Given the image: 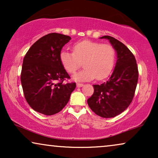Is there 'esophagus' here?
<instances>
[{
	"label": "esophagus",
	"instance_id": "1",
	"mask_svg": "<svg viewBox=\"0 0 158 158\" xmlns=\"http://www.w3.org/2000/svg\"><path fill=\"white\" fill-rule=\"evenodd\" d=\"M76 85H77V88H81V87H83V84H82V83H77Z\"/></svg>",
	"mask_w": 158,
	"mask_h": 158
}]
</instances>
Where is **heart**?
Returning a JSON list of instances; mask_svg holds the SVG:
<instances>
[{"label":"heart","instance_id":"1","mask_svg":"<svg viewBox=\"0 0 158 158\" xmlns=\"http://www.w3.org/2000/svg\"><path fill=\"white\" fill-rule=\"evenodd\" d=\"M73 52L62 50L60 61L69 73H74L83 62L85 68L73 76L75 81H89L96 77L97 80H103L109 76L113 70L116 52L111 45L83 40L73 45Z\"/></svg>","mask_w":158,"mask_h":158}]
</instances>
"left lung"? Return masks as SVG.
<instances>
[{
    "instance_id": "obj_1",
    "label": "left lung",
    "mask_w": 158,
    "mask_h": 158,
    "mask_svg": "<svg viewBox=\"0 0 158 158\" xmlns=\"http://www.w3.org/2000/svg\"><path fill=\"white\" fill-rule=\"evenodd\" d=\"M100 39L109 41L115 49L117 60L109 79L101 85H94V94L87 102L98 116L112 118L122 114L130 105L139 74L135 56L122 42L110 36Z\"/></svg>"
}]
</instances>
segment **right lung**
I'll return each instance as SVG.
<instances>
[{
	"label": "right lung",
	"mask_w": 158,
	"mask_h": 158,
	"mask_svg": "<svg viewBox=\"0 0 158 158\" xmlns=\"http://www.w3.org/2000/svg\"><path fill=\"white\" fill-rule=\"evenodd\" d=\"M70 36L57 33L47 34L30 47L23 60L21 81L23 94L34 111L47 116L65 106L76 87L63 83L70 76L60 61L62 47Z\"/></svg>",
	"instance_id": "1"
}]
</instances>
